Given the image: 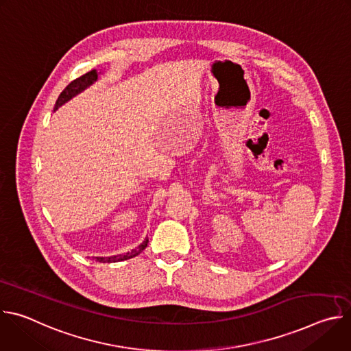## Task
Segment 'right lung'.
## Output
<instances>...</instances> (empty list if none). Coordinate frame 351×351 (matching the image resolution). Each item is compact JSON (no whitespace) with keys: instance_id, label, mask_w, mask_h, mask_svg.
I'll return each mask as SVG.
<instances>
[{"instance_id":"add662e5","label":"right lung","mask_w":351,"mask_h":351,"mask_svg":"<svg viewBox=\"0 0 351 351\" xmlns=\"http://www.w3.org/2000/svg\"><path fill=\"white\" fill-rule=\"evenodd\" d=\"M97 80V72L93 69L84 75H82L80 77L75 79L73 82H71L65 88L64 91L60 94L57 103H56V107H54V111L58 110V107H61L64 103H66L68 99H71L73 95H76L77 93H80L82 90H84L86 87H88L93 82ZM147 243H148V239H145L137 248L132 250L130 253H126V254H119V256H114V257H97V261L99 263H118V261H125V260H129V258H133L136 257L137 254H140L143 250L147 247Z\"/></svg>"}]
</instances>
